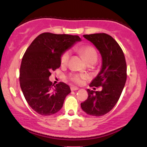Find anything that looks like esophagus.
<instances>
[{"label":"esophagus","instance_id":"1","mask_svg":"<svg viewBox=\"0 0 147 147\" xmlns=\"http://www.w3.org/2000/svg\"><path fill=\"white\" fill-rule=\"evenodd\" d=\"M70 89H71V90L74 91V90H79V88L76 87V86H71V88H70Z\"/></svg>","mask_w":147,"mask_h":147}]
</instances>
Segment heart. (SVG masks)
Masks as SVG:
<instances>
[{
    "mask_svg": "<svg viewBox=\"0 0 147 147\" xmlns=\"http://www.w3.org/2000/svg\"><path fill=\"white\" fill-rule=\"evenodd\" d=\"M77 52L82 55L87 63H95L98 59L97 52L95 48L91 45H84L77 48ZM70 52L66 51L62 54L61 57V64L62 65H65L68 63L70 59ZM86 78L85 75H79V74H73L70 75V79L75 83H82V80Z\"/></svg>",
    "mask_w": 147,
    "mask_h": 147,
    "instance_id": "heart-1",
    "label": "heart"
}]
</instances>
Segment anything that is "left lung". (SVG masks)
Masks as SVG:
<instances>
[{
	"mask_svg": "<svg viewBox=\"0 0 147 147\" xmlns=\"http://www.w3.org/2000/svg\"><path fill=\"white\" fill-rule=\"evenodd\" d=\"M84 37L95 45L102 56L101 70L90 86H102V90L88 89V97L81 107L88 115L99 117L112 110L120 97L126 81V60L122 48L110 35L99 33Z\"/></svg>",
	"mask_w": 147,
	"mask_h": 147,
	"instance_id": "left-lung-1",
	"label": "left lung"
}]
</instances>
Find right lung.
<instances>
[{
	"label": "right lung",
	"mask_w": 147,
	"mask_h": 147,
	"mask_svg": "<svg viewBox=\"0 0 147 147\" xmlns=\"http://www.w3.org/2000/svg\"><path fill=\"white\" fill-rule=\"evenodd\" d=\"M77 35L41 34L25 51L20 68V86L29 106L37 113L48 116L57 113L71 92L63 82L54 84L49 80L51 71L61 65L62 54L76 42Z\"/></svg>",
	"instance_id": "obj_1"
}]
</instances>
